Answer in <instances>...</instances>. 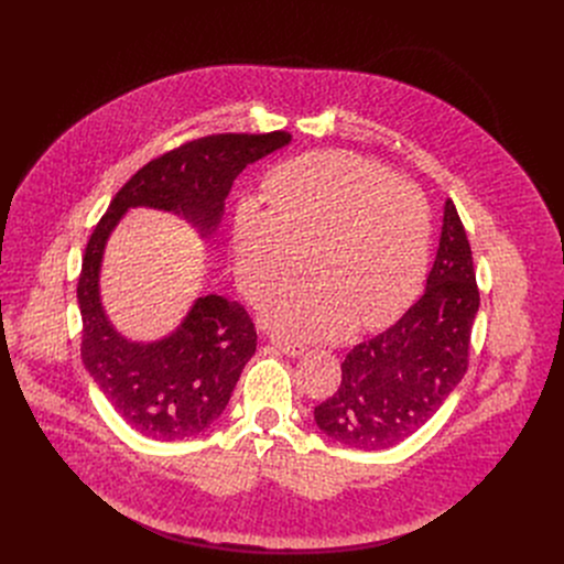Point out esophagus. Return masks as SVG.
<instances>
[{
    "instance_id": "1",
    "label": "esophagus",
    "mask_w": 564,
    "mask_h": 564,
    "mask_svg": "<svg viewBox=\"0 0 564 564\" xmlns=\"http://www.w3.org/2000/svg\"><path fill=\"white\" fill-rule=\"evenodd\" d=\"M274 348H279L288 357H301L305 352V346L299 341H288V339H274Z\"/></svg>"
}]
</instances>
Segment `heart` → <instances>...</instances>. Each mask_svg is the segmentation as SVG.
<instances>
[{"mask_svg":"<svg viewBox=\"0 0 564 564\" xmlns=\"http://www.w3.org/2000/svg\"><path fill=\"white\" fill-rule=\"evenodd\" d=\"M268 209L248 200L234 218L238 285L261 303L305 268L314 279L279 292L265 324L296 339H337L392 324L420 294L431 216L422 192L346 151H316L274 167Z\"/></svg>","mask_w":564,"mask_h":564,"instance_id":"1","label":"heart"}]
</instances>
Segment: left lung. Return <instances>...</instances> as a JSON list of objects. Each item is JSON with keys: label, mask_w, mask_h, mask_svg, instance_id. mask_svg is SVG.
<instances>
[{"label": "left lung", "mask_w": 564, "mask_h": 564, "mask_svg": "<svg viewBox=\"0 0 564 564\" xmlns=\"http://www.w3.org/2000/svg\"><path fill=\"white\" fill-rule=\"evenodd\" d=\"M477 307L470 246L448 198L426 292L394 326L346 355L337 392L314 409L316 426L359 451L417 433L466 372Z\"/></svg>", "instance_id": "obj_1"}]
</instances>
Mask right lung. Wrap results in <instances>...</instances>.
<instances>
[{"instance_id":"right-lung-1","label":"right lung","mask_w":564,"mask_h":564,"mask_svg":"<svg viewBox=\"0 0 564 564\" xmlns=\"http://www.w3.org/2000/svg\"><path fill=\"white\" fill-rule=\"evenodd\" d=\"M290 140V133L272 131L185 142L138 170L89 238L77 281L83 361L116 413L144 437L174 442L209 429L257 350V330L243 305L205 294L167 337L147 344L122 337L100 299L107 240L131 207L172 212L212 238L234 178Z\"/></svg>"}]
</instances>
